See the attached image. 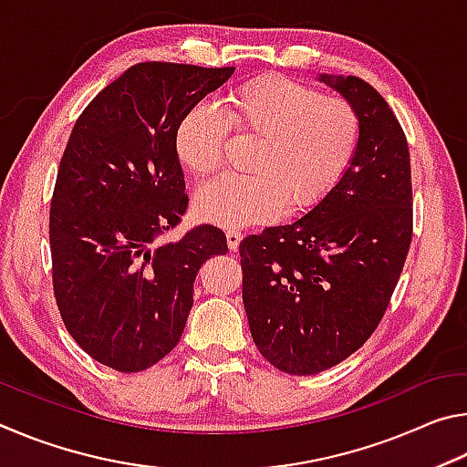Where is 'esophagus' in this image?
Returning <instances> with one entry per match:
<instances>
[{
	"mask_svg": "<svg viewBox=\"0 0 467 467\" xmlns=\"http://www.w3.org/2000/svg\"><path fill=\"white\" fill-rule=\"evenodd\" d=\"M243 241V234L239 231H234V228H228L226 231V243H228V249L236 251L239 249V244Z\"/></svg>",
	"mask_w": 467,
	"mask_h": 467,
	"instance_id": "esophagus-1",
	"label": "esophagus"
}]
</instances>
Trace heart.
Masks as SVG:
<instances>
[{"label":"heart","instance_id":"heart-1","mask_svg":"<svg viewBox=\"0 0 467 467\" xmlns=\"http://www.w3.org/2000/svg\"><path fill=\"white\" fill-rule=\"evenodd\" d=\"M231 130L255 138L257 146L247 164L251 175L216 179L195 195L197 214L220 226L267 223L284 205L290 214L317 208L350 169L362 125L346 99L264 76L228 94L224 113L212 102H197L181 117L175 130L181 167L197 179L214 175Z\"/></svg>","mask_w":467,"mask_h":467}]
</instances>
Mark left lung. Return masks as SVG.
<instances>
[{
    "instance_id": "1",
    "label": "left lung",
    "mask_w": 467,
    "mask_h": 467,
    "mask_svg": "<svg viewBox=\"0 0 467 467\" xmlns=\"http://www.w3.org/2000/svg\"><path fill=\"white\" fill-rule=\"evenodd\" d=\"M319 82L357 109L358 152L317 208L239 247L253 342L288 375H317L367 342L412 243V171L400 121L357 76L321 74Z\"/></svg>"
}]
</instances>
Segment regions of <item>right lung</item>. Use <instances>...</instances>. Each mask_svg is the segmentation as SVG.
Instances as JSON below:
<instances>
[{"label":"right lung","instance_id":"1","mask_svg":"<svg viewBox=\"0 0 467 467\" xmlns=\"http://www.w3.org/2000/svg\"><path fill=\"white\" fill-rule=\"evenodd\" d=\"M234 67L146 61L82 110L51 200L53 292L82 350L119 373L146 370L179 344L202 264L228 251L216 226L154 241L187 210L175 130Z\"/></svg>","mask_w":467,"mask_h":467}]
</instances>
